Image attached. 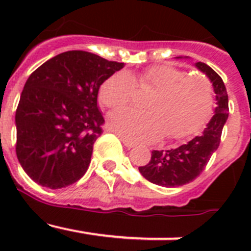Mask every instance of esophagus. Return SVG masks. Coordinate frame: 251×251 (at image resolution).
<instances>
[{"label": "esophagus", "mask_w": 251, "mask_h": 251, "mask_svg": "<svg viewBox=\"0 0 251 251\" xmlns=\"http://www.w3.org/2000/svg\"><path fill=\"white\" fill-rule=\"evenodd\" d=\"M122 142H123V145L126 146L127 148H133L134 146H136V143H133V142L128 141V139H126V138H122Z\"/></svg>", "instance_id": "obj_1"}]
</instances>
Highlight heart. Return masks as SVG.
<instances>
[{"mask_svg": "<svg viewBox=\"0 0 251 251\" xmlns=\"http://www.w3.org/2000/svg\"><path fill=\"white\" fill-rule=\"evenodd\" d=\"M136 84L141 89L156 90L146 104L148 112L123 109L108 119L110 129L132 142H154L166 133L170 138H185L200 129L211 113L207 79L170 65L152 66L137 76L127 70L115 73L103 83L99 99L112 109L126 106L134 97Z\"/></svg>", "mask_w": 251, "mask_h": 251, "instance_id": "b5f03b06", "label": "heart"}]
</instances>
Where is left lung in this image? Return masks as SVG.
<instances>
[{"label":"left lung","instance_id":"obj_1","mask_svg":"<svg viewBox=\"0 0 251 251\" xmlns=\"http://www.w3.org/2000/svg\"><path fill=\"white\" fill-rule=\"evenodd\" d=\"M187 59V56H185ZM176 59H182L177 56ZM211 81L216 94V108L203 132L186 145L167 151H152L148 165L138 167L146 179L163 187H177L191 182L203 171L211 158L212 153L219 148L221 133L229 117V98L225 84L220 75L205 63L195 64Z\"/></svg>","mask_w":251,"mask_h":251}]
</instances>
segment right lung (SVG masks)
<instances>
[{
  "label": "right lung",
  "instance_id": "add662e5",
  "mask_svg": "<svg viewBox=\"0 0 251 251\" xmlns=\"http://www.w3.org/2000/svg\"><path fill=\"white\" fill-rule=\"evenodd\" d=\"M123 66L73 50L51 57L28 76L15 123L17 158L31 179L56 190L84 176L103 132L99 88Z\"/></svg>",
  "mask_w": 251,
  "mask_h": 251
}]
</instances>
